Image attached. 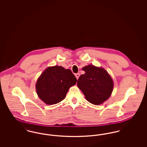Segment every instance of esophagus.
I'll return each instance as SVG.
<instances>
[{
    "label": "esophagus",
    "instance_id": "1",
    "mask_svg": "<svg viewBox=\"0 0 147 147\" xmlns=\"http://www.w3.org/2000/svg\"><path fill=\"white\" fill-rule=\"evenodd\" d=\"M75 76H76V78H77V79H78L79 77L80 76V74H79V73H77V74H75Z\"/></svg>",
    "mask_w": 147,
    "mask_h": 147
}]
</instances>
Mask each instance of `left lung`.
Listing matches in <instances>:
<instances>
[{"mask_svg": "<svg viewBox=\"0 0 147 147\" xmlns=\"http://www.w3.org/2000/svg\"><path fill=\"white\" fill-rule=\"evenodd\" d=\"M85 71L77 82L78 88L86 99L94 105H100L111 95L113 82L107 71L102 67L88 65L83 67Z\"/></svg>", "mask_w": 147, "mask_h": 147, "instance_id": "1", "label": "left lung"}]
</instances>
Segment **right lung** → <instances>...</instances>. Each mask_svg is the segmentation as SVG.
<instances>
[{
    "instance_id": "obj_1",
    "label": "right lung",
    "mask_w": 147,
    "mask_h": 147,
    "mask_svg": "<svg viewBox=\"0 0 147 147\" xmlns=\"http://www.w3.org/2000/svg\"><path fill=\"white\" fill-rule=\"evenodd\" d=\"M77 81L70 69L58 65L49 67L38 78L36 90L45 104L53 105L63 100L70 87L76 84Z\"/></svg>"
}]
</instances>
